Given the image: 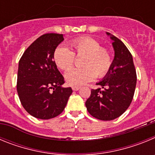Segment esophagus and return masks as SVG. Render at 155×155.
I'll return each mask as SVG.
<instances>
[{"label": "esophagus", "instance_id": "obj_1", "mask_svg": "<svg viewBox=\"0 0 155 155\" xmlns=\"http://www.w3.org/2000/svg\"><path fill=\"white\" fill-rule=\"evenodd\" d=\"M80 88H81V87H79V86H73V87H72V89H73V91H78Z\"/></svg>", "mask_w": 155, "mask_h": 155}]
</instances>
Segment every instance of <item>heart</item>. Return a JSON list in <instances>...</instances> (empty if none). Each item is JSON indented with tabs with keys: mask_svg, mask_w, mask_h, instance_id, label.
<instances>
[{
	"mask_svg": "<svg viewBox=\"0 0 155 155\" xmlns=\"http://www.w3.org/2000/svg\"><path fill=\"white\" fill-rule=\"evenodd\" d=\"M72 51L64 46H59L53 53V60L58 68L68 71L74 63V55L82 57L81 68H73L65 74L69 85L81 86L98 77L102 78L110 71L113 58L110 51L101 47L98 41L91 37L82 36L70 42Z\"/></svg>",
	"mask_w": 155,
	"mask_h": 155,
	"instance_id": "heart-1",
	"label": "heart"
}]
</instances>
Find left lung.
Instances as JSON below:
<instances>
[{"mask_svg":"<svg viewBox=\"0 0 155 155\" xmlns=\"http://www.w3.org/2000/svg\"><path fill=\"white\" fill-rule=\"evenodd\" d=\"M113 40L114 60L110 71L96 83L102 87L91 89L85 102L88 113L100 120L118 118L128 109L134 98L137 74L133 57L121 40L106 32Z\"/></svg>","mask_w":155,"mask_h":155,"instance_id":"left-lung-1","label":"left lung"}]
</instances>
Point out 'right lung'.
<instances>
[{
    "label": "right lung",
    "instance_id": "1",
    "mask_svg": "<svg viewBox=\"0 0 155 155\" xmlns=\"http://www.w3.org/2000/svg\"><path fill=\"white\" fill-rule=\"evenodd\" d=\"M63 34L46 33L34 41L18 63L17 91L24 109L41 120L54 118L64 111L73 92L64 87V78L53 61Z\"/></svg>",
    "mask_w": 155,
    "mask_h": 155
}]
</instances>
